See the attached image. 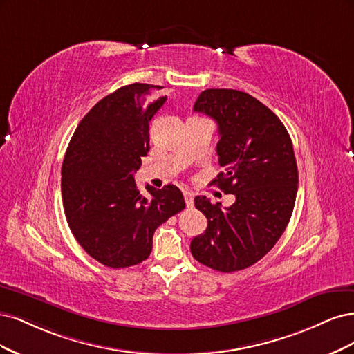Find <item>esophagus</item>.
I'll use <instances>...</instances> for the list:
<instances>
[{"instance_id": "1", "label": "esophagus", "mask_w": 354, "mask_h": 354, "mask_svg": "<svg viewBox=\"0 0 354 354\" xmlns=\"http://www.w3.org/2000/svg\"><path fill=\"white\" fill-rule=\"evenodd\" d=\"M184 197H185V204H187V207H188V209H191V207L194 206V194H192V192H189V191H185V192H184Z\"/></svg>"}]
</instances>
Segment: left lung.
I'll return each mask as SVG.
<instances>
[{
	"mask_svg": "<svg viewBox=\"0 0 354 354\" xmlns=\"http://www.w3.org/2000/svg\"><path fill=\"white\" fill-rule=\"evenodd\" d=\"M194 111L218 123L223 172L212 184L234 194L235 203L222 209L204 196L194 198L207 230L192 238L191 253L214 270H241L270 252L291 219L299 185L292 142L275 113L241 91H203Z\"/></svg>",
	"mask_w": 354,
	"mask_h": 354,
	"instance_id": "1",
	"label": "left lung"
}]
</instances>
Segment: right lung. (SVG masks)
Here are the masks:
<instances>
[{"label":"right lung","mask_w":354,"mask_h":354,"mask_svg":"<svg viewBox=\"0 0 354 354\" xmlns=\"http://www.w3.org/2000/svg\"><path fill=\"white\" fill-rule=\"evenodd\" d=\"M158 89L132 84L100 100L77 124L64 156L67 223L85 252L107 268L144 261L157 226L185 209L178 187H147V198L133 179L150 150V122L166 101Z\"/></svg>","instance_id":"obj_1"}]
</instances>
